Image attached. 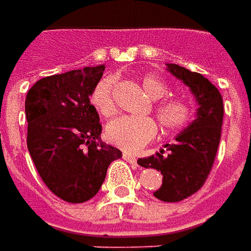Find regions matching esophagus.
I'll use <instances>...</instances> for the list:
<instances>
[{
    "mask_svg": "<svg viewBox=\"0 0 251 251\" xmlns=\"http://www.w3.org/2000/svg\"><path fill=\"white\" fill-rule=\"evenodd\" d=\"M123 158L129 163H136V158H135L134 155H131L129 152H123Z\"/></svg>",
    "mask_w": 251,
    "mask_h": 251,
    "instance_id": "1",
    "label": "esophagus"
}]
</instances>
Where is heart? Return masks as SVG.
I'll return each mask as SVG.
<instances>
[{
    "instance_id": "obj_1",
    "label": "heart",
    "mask_w": 251,
    "mask_h": 251,
    "mask_svg": "<svg viewBox=\"0 0 251 251\" xmlns=\"http://www.w3.org/2000/svg\"><path fill=\"white\" fill-rule=\"evenodd\" d=\"M115 77H105L94 86L90 100L102 116H112L116 112V102L113 97ZM142 86L146 93L154 100L163 99L169 93L168 86L154 75H147L142 79ZM158 122L166 131H178L186 127L193 119L195 109L188 100L173 97L165 99L154 108ZM157 124L151 117L120 116L108 123L106 139L112 145L127 151H138L155 138Z\"/></svg>"
}]
</instances>
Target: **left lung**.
I'll return each instance as SVG.
<instances>
[{
  "instance_id": "left-lung-1",
  "label": "left lung",
  "mask_w": 251,
  "mask_h": 251,
  "mask_svg": "<svg viewBox=\"0 0 251 251\" xmlns=\"http://www.w3.org/2000/svg\"><path fill=\"white\" fill-rule=\"evenodd\" d=\"M168 70L189 86L199 109L196 119L176 136L174 145H165L154 155L139 158L146 169H157L163 176L162 186L154 192L158 200L177 202L195 195L205 182L219 147L223 124V99L216 86L199 73L169 63Z\"/></svg>"
}]
</instances>
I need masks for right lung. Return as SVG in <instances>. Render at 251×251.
Listing matches in <instances>:
<instances>
[{"mask_svg": "<svg viewBox=\"0 0 251 251\" xmlns=\"http://www.w3.org/2000/svg\"><path fill=\"white\" fill-rule=\"evenodd\" d=\"M105 66L39 79L25 99L26 146L50 191L73 204L97 195L122 151L101 142L100 116L89 97Z\"/></svg>", "mask_w": 251, "mask_h": 251, "instance_id": "1", "label": "right lung"}]
</instances>
